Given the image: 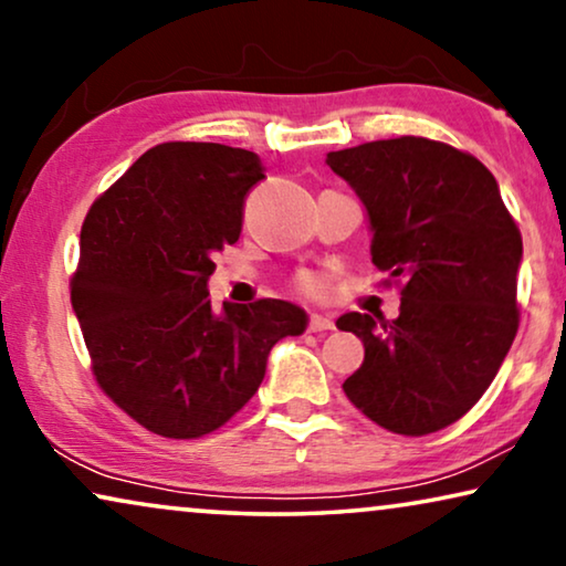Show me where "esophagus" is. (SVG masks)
Masks as SVG:
<instances>
[{"label": "esophagus", "instance_id": "obj_1", "mask_svg": "<svg viewBox=\"0 0 566 566\" xmlns=\"http://www.w3.org/2000/svg\"><path fill=\"white\" fill-rule=\"evenodd\" d=\"M333 328H336L333 317H328V315H310V331H313V333H323V331H333Z\"/></svg>", "mask_w": 566, "mask_h": 566}]
</instances>
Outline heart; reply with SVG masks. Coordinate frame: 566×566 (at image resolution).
<instances>
[{"instance_id": "heart-1", "label": "heart", "mask_w": 566, "mask_h": 566, "mask_svg": "<svg viewBox=\"0 0 566 566\" xmlns=\"http://www.w3.org/2000/svg\"><path fill=\"white\" fill-rule=\"evenodd\" d=\"M300 286H302V290H305L307 294H321L325 282L321 280V276H315V274H302V276H300Z\"/></svg>"}]
</instances>
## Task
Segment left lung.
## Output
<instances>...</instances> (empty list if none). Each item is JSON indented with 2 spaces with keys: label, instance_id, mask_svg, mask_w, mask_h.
I'll return each instance as SVG.
<instances>
[{
  "label": "left lung",
  "instance_id": "8db88e82",
  "mask_svg": "<svg viewBox=\"0 0 566 566\" xmlns=\"http://www.w3.org/2000/svg\"><path fill=\"white\" fill-rule=\"evenodd\" d=\"M325 164L364 205L374 266L402 280L400 317L336 321L364 340L344 392L392 433L441 431L484 395L518 331V228L495 177L439 140H371Z\"/></svg>",
  "mask_w": 566,
  "mask_h": 566
}]
</instances>
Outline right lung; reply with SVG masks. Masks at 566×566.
<instances>
[{
    "instance_id": "right-lung-1",
    "label": "right lung",
    "mask_w": 566,
    "mask_h": 566,
    "mask_svg": "<svg viewBox=\"0 0 566 566\" xmlns=\"http://www.w3.org/2000/svg\"><path fill=\"white\" fill-rule=\"evenodd\" d=\"M253 150L161 143L92 205L71 305L99 387L166 439L212 433L251 400L269 352L302 336L286 300L214 310L212 256L241 235L243 197L264 179Z\"/></svg>"
}]
</instances>
